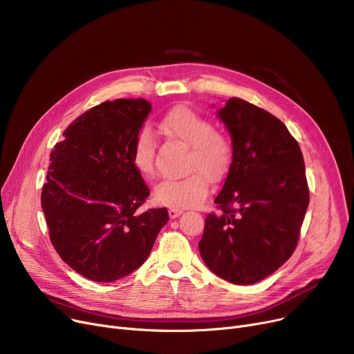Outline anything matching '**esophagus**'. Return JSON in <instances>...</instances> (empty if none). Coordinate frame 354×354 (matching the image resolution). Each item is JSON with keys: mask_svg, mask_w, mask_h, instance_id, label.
I'll return each mask as SVG.
<instances>
[{"mask_svg": "<svg viewBox=\"0 0 354 354\" xmlns=\"http://www.w3.org/2000/svg\"><path fill=\"white\" fill-rule=\"evenodd\" d=\"M183 211L179 209V208H169V211H167V214H169V218H178Z\"/></svg>", "mask_w": 354, "mask_h": 354, "instance_id": "1", "label": "esophagus"}]
</instances>
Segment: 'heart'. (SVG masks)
I'll list each match as a JSON object with an SVG mask.
<instances>
[{
    "label": "heart",
    "instance_id": "b5f03b06",
    "mask_svg": "<svg viewBox=\"0 0 354 354\" xmlns=\"http://www.w3.org/2000/svg\"><path fill=\"white\" fill-rule=\"evenodd\" d=\"M165 135L191 146L185 171L188 176L163 179L153 198L160 205L174 208L196 207L208 195V181L216 182L228 171L232 159V145L227 135L215 130L214 123L189 107H176L162 118ZM130 160L138 174L152 178L155 174V136L151 129H142L133 139Z\"/></svg>",
    "mask_w": 354,
    "mask_h": 354
}]
</instances>
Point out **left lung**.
Segmentation results:
<instances>
[{"mask_svg":"<svg viewBox=\"0 0 354 354\" xmlns=\"http://www.w3.org/2000/svg\"><path fill=\"white\" fill-rule=\"evenodd\" d=\"M232 138V163L205 218L199 252L224 280H264L292 255L310 191L301 149L267 110L232 97L218 110Z\"/></svg>","mask_w":354,"mask_h":354,"instance_id":"1","label":"left lung"}]
</instances>
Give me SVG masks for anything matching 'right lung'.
<instances>
[{"instance_id": "obj_1", "label": "right lung", "mask_w": 354, "mask_h": 354, "mask_svg": "<svg viewBox=\"0 0 354 354\" xmlns=\"http://www.w3.org/2000/svg\"><path fill=\"white\" fill-rule=\"evenodd\" d=\"M151 109L145 99L103 102L71 122L50 153L41 191L50 241L91 281L111 283L139 268L169 221L166 208L138 211L149 188L130 149Z\"/></svg>"}]
</instances>
